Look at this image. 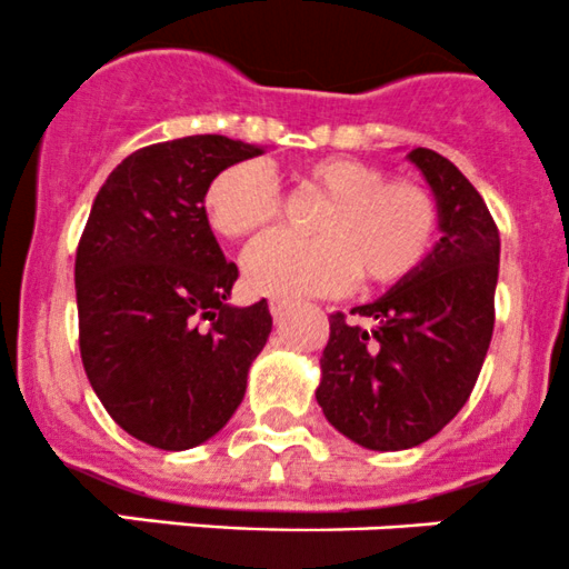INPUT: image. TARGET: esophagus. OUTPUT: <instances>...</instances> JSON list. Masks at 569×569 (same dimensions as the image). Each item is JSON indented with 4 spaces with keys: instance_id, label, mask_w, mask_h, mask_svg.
I'll list each match as a JSON object with an SVG mask.
<instances>
[{
    "instance_id": "obj_1",
    "label": "esophagus",
    "mask_w": 569,
    "mask_h": 569,
    "mask_svg": "<svg viewBox=\"0 0 569 569\" xmlns=\"http://www.w3.org/2000/svg\"><path fill=\"white\" fill-rule=\"evenodd\" d=\"M286 311H289V302H286V300H269V313H272L274 321L283 319Z\"/></svg>"
}]
</instances>
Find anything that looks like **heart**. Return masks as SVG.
<instances>
[{
  "label": "heart",
  "mask_w": 569,
  "mask_h": 569,
  "mask_svg": "<svg viewBox=\"0 0 569 569\" xmlns=\"http://www.w3.org/2000/svg\"><path fill=\"white\" fill-rule=\"evenodd\" d=\"M306 187L325 194L317 237L267 233L242 258L250 291L274 300L325 297L352 280L388 289L421 269L438 239V206L412 178L386 176L375 162L321 157L302 164ZM280 183L261 162L228 164L209 181L203 209L226 239H242L280 217Z\"/></svg>",
  "instance_id": "heart-1"
}]
</instances>
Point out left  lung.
I'll return each instance as SVG.
<instances>
[{
  "mask_svg": "<svg viewBox=\"0 0 569 569\" xmlns=\"http://www.w3.org/2000/svg\"><path fill=\"white\" fill-rule=\"evenodd\" d=\"M438 203L440 239L412 278L352 317H330L317 401L327 421L371 451L435 438L468 401L496 325L501 239L473 183L429 148L407 153Z\"/></svg>",
  "mask_w": 569,
  "mask_h": 569,
  "instance_id": "8db88e82",
  "label": "left lung"
}]
</instances>
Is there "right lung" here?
<instances>
[{"mask_svg": "<svg viewBox=\"0 0 569 569\" xmlns=\"http://www.w3.org/2000/svg\"><path fill=\"white\" fill-rule=\"evenodd\" d=\"M258 153L222 134L140 148L109 173L79 239L84 375L114 423L153 449L214 438L272 332L267 300L228 302L239 269L203 209L211 178Z\"/></svg>", "mask_w": 569, "mask_h": 569, "instance_id": "1", "label": "right lung"}]
</instances>
